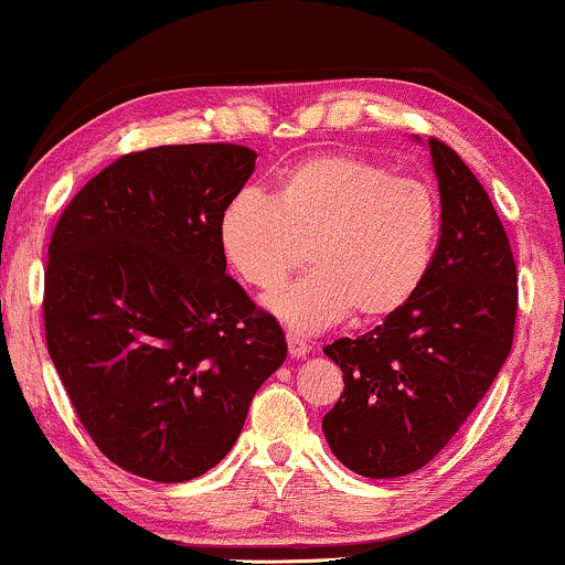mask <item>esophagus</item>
I'll return each instance as SVG.
<instances>
[{
  "mask_svg": "<svg viewBox=\"0 0 565 565\" xmlns=\"http://www.w3.org/2000/svg\"><path fill=\"white\" fill-rule=\"evenodd\" d=\"M309 350H311L309 342L300 340V337H296V334H288V353L292 358H303L306 353H309Z\"/></svg>",
  "mask_w": 565,
  "mask_h": 565,
  "instance_id": "34e87169",
  "label": "esophagus"
}]
</instances>
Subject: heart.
<instances>
[{"mask_svg":"<svg viewBox=\"0 0 565 565\" xmlns=\"http://www.w3.org/2000/svg\"><path fill=\"white\" fill-rule=\"evenodd\" d=\"M438 231L441 204L428 181L324 152L288 168L275 196L233 194L217 238L233 273L262 292L288 277L309 244L311 273L267 306L296 332H321L353 311L363 321L399 311L426 280Z\"/></svg>","mask_w":565,"mask_h":565,"instance_id":"b5f03b06","label":"heart"}]
</instances>
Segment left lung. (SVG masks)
I'll return each instance as SVG.
<instances>
[{"label": "left lung", "mask_w": 565, "mask_h": 565, "mask_svg": "<svg viewBox=\"0 0 565 565\" xmlns=\"http://www.w3.org/2000/svg\"><path fill=\"white\" fill-rule=\"evenodd\" d=\"M441 238L420 290L355 340L324 353L342 390L321 420L334 457L363 478L426 467L470 417L511 353L516 262L490 196L441 139H428Z\"/></svg>", "instance_id": "left-lung-1"}]
</instances>
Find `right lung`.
Returning a JSON list of instances; mask_svg holds the SVG:
<instances>
[{
  "instance_id": "right-lung-1",
  "label": "right lung",
  "mask_w": 565,
  "mask_h": 565,
  "mask_svg": "<svg viewBox=\"0 0 565 565\" xmlns=\"http://www.w3.org/2000/svg\"><path fill=\"white\" fill-rule=\"evenodd\" d=\"M244 145H160L75 194L49 244L43 324L54 369L114 465L194 480L236 444L288 345L225 275L217 225L254 173Z\"/></svg>"
}]
</instances>
